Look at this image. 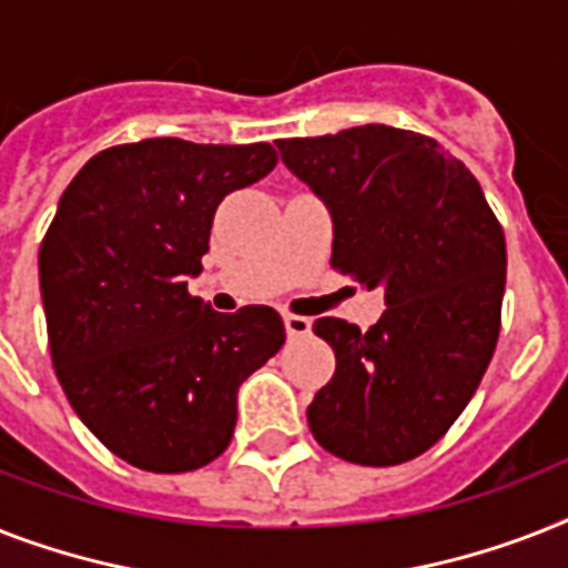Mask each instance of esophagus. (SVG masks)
Wrapping results in <instances>:
<instances>
[{
  "mask_svg": "<svg viewBox=\"0 0 568 568\" xmlns=\"http://www.w3.org/2000/svg\"><path fill=\"white\" fill-rule=\"evenodd\" d=\"M285 332H288V338H306L308 332H312V317L303 315H285Z\"/></svg>",
  "mask_w": 568,
  "mask_h": 568,
  "instance_id": "obj_1",
  "label": "esophagus"
}]
</instances>
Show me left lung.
<instances>
[{"instance_id": "obj_1", "label": "left lung", "mask_w": 568, "mask_h": 568, "mask_svg": "<svg viewBox=\"0 0 568 568\" xmlns=\"http://www.w3.org/2000/svg\"><path fill=\"white\" fill-rule=\"evenodd\" d=\"M332 219V265L385 292L367 332L321 317L335 376L308 405L326 452L390 467L435 446L499 338L508 251L478 180L440 142L388 124L276 142Z\"/></svg>"}]
</instances>
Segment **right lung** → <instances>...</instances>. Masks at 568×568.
Here are the masks:
<instances>
[{
  "label": "right lung",
  "mask_w": 568,
  "mask_h": 568,
  "mask_svg": "<svg viewBox=\"0 0 568 568\" xmlns=\"http://www.w3.org/2000/svg\"><path fill=\"white\" fill-rule=\"evenodd\" d=\"M268 142L172 136L95 154L40 244L58 382L92 435L149 473H189L227 449L236 394L285 344L271 306L221 315L186 292L224 195L274 169Z\"/></svg>",
  "instance_id": "obj_1"
}]
</instances>
